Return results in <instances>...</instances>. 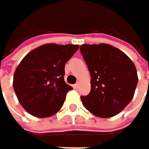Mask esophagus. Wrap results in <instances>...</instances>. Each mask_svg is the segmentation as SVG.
<instances>
[{
  "instance_id": "1",
  "label": "esophagus",
  "mask_w": 149,
  "mask_h": 149,
  "mask_svg": "<svg viewBox=\"0 0 149 149\" xmlns=\"http://www.w3.org/2000/svg\"><path fill=\"white\" fill-rule=\"evenodd\" d=\"M73 87H74V89L77 90V89H78V87H79V83L77 82V84H75L74 85H73Z\"/></svg>"
}]
</instances>
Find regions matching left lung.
<instances>
[{
  "instance_id": "obj_1",
  "label": "left lung",
  "mask_w": 149,
  "mask_h": 149,
  "mask_svg": "<svg viewBox=\"0 0 149 149\" xmlns=\"http://www.w3.org/2000/svg\"><path fill=\"white\" fill-rule=\"evenodd\" d=\"M91 73V91L81 96L83 105L98 117H111L130 103L138 83L132 60L108 44L80 45Z\"/></svg>"
}]
</instances>
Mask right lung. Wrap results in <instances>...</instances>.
Returning <instances> with one entry per match:
<instances>
[{"instance_id": "right-lung-1", "label": "right lung", "mask_w": 149, "mask_h": 149, "mask_svg": "<svg viewBox=\"0 0 149 149\" xmlns=\"http://www.w3.org/2000/svg\"><path fill=\"white\" fill-rule=\"evenodd\" d=\"M78 47L43 45L27 53L17 66L14 90L19 104L32 116L48 117L61 109L72 89L65 82V65Z\"/></svg>"}]
</instances>
